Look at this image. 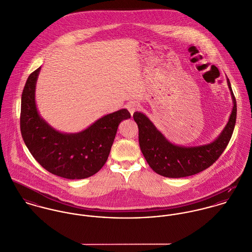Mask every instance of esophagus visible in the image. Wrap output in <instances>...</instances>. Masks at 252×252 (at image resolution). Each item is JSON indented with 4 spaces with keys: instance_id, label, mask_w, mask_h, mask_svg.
Wrapping results in <instances>:
<instances>
[{
    "instance_id": "esophagus-1",
    "label": "esophagus",
    "mask_w": 252,
    "mask_h": 252,
    "mask_svg": "<svg viewBox=\"0 0 252 252\" xmlns=\"http://www.w3.org/2000/svg\"><path fill=\"white\" fill-rule=\"evenodd\" d=\"M126 107L127 108V110L129 111L131 115H133V113L135 112L136 110H138L139 104L137 102H135V101H129V102H127Z\"/></svg>"
}]
</instances>
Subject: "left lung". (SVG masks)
I'll return each mask as SVG.
<instances>
[{
  "mask_svg": "<svg viewBox=\"0 0 252 252\" xmlns=\"http://www.w3.org/2000/svg\"><path fill=\"white\" fill-rule=\"evenodd\" d=\"M233 108L220 134L210 143L198 146H181L172 143L159 131L154 123L142 112L133 114L139 128L141 152L150 167L167 178H183L195 175L210 167L223 153L234 131L237 118V104L231 84Z\"/></svg>",
  "mask_w": 252,
  "mask_h": 252,
  "instance_id": "1",
  "label": "left lung"
}]
</instances>
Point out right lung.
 <instances>
[{"mask_svg":"<svg viewBox=\"0 0 252 252\" xmlns=\"http://www.w3.org/2000/svg\"><path fill=\"white\" fill-rule=\"evenodd\" d=\"M41 66L30 74L21 97L20 128L35 160L48 172L68 180L89 178L105 164L118 126L129 119L126 109L104 115L87 128L66 133L51 126L38 112L35 87Z\"/></svg>","mask_w":252,"mask_h":252,"instance_id":"obj_1","label":"right lung"}]
</instances>
